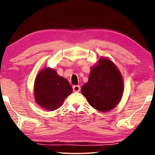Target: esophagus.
I'll use <instances>...</instances> for the list:
<instances>
[{
    "label": "esophagus",
    "mask_w": 155,
    "mask_h": 155,
    "mask_svg": "<svg viewBox=\"0 0 155 155\" xmlns=\"http://www.w3.org/2000/svg\"><path fill=\"white\" fill-rule=\"evenodd\" d=\"M73 90L74 92H80V85H74V86H73Z\"/></svg>",
    "instance_id": "34e87169"
}]
</instances>
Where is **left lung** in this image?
<instances>
[{"label": "left lung", "mask_w": 155, "mask_h": 155, "mask_svg": "<svg viewBox=\"0 0 155 155\" xmlns=\"http://www.w3.org/2000/svg\"><path fill=\"white\" fill-rule=\"evenodd\" d=\"M81 90L93 108L100 111H110L121 99L122 76L111 61L102 58L91 69L88 82Z\"/></svg>", "instance_id": "8db88e82"}]
</instances>
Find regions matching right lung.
<instances>
[{"mask_svg":"<svg viewBox=\"0 0 155 155\" xmlns=\"http://www.w3.org/2000/svg\"><path fill=\"white\" fill-rule=\"evenodd\" d=\"M72 92L73 88L68 81L59 76L54 69H44L36 78L35 100L44 109L51 111L58 109Z\"/></svg>","mask_w":155,"mask_h":155,"instance_id":"1","label":"right lung"}]
</instances>
